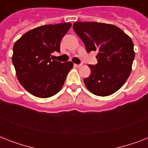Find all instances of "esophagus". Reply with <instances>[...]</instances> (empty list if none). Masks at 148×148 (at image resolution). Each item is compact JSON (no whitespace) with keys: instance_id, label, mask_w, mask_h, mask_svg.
<instances>
[{"instance_id":"34e87169","label":"esophagus","mask_w":148,"mask_h":148,"mask_svg":"<svg viewBox=\"0 0 148 148\" xmlns=\"http://www.w3.org/2000/svg\"><path fill=\"white\" fill-rule=\"evenodd\" d=\"M74 67H77V68H79V67H81V64H74Z\"/></svg>"}]
</instances>
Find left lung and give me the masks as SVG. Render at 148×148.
<instances>
[{
    "label": "left lung",
    "instance_id": "1",
    "mask_svg": "<svg viewBox=\"0 0 148 148\" xmlns=\"http://www.w3.org/2000/svg\"><path fill=\"white\" fill-rule=\"evenodd\" d=\"M73 28L88 53L97 51L96 65H88L90 77L84 80L88 90L105 97L124 85L130 76L135 53L131 38L113 24L74 22Z\"/></svg>",
    "mask_w": 148,
    "mask_h": 148
}]
</instances>
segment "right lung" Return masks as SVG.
Returning a JSON list of instances; mask_svg holds the SVG:
<instances>
[{
    "label": "right lung",
    "instance_id": "obj_1",
    "mask_svg": "<svg viewBox=\"0 0 148 148\" xmlns=\"http://www.w3.org/2000/svg\"><path fill=\"white\" fill-rule=\"evenodd\" d=\"M71 23L43 25L25 33L15 42L12 62L20 84L30 94L40 98L56 95L62 88L73 63L53 60L60 52V40Z\"/></svg>",
    "mask_w": 148,
    "mask_h": 148
}]
</instances>
